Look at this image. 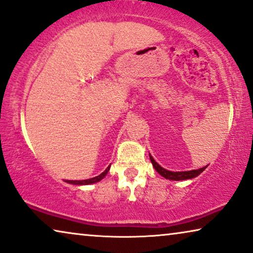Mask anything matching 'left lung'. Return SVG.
Listing matches in <instances>:
<instances>
[{
    "instance_id": "1",
    "label": "left lung",
    "mask_w": 253,
    "mask_h": 253,
    "mask_svg": "<svg viewBox=\"0 0 253 253\" xmlns=\"http://www.w3.org/2000/svg\"><path fill=\"white\" fill-rule=\"evenodd\" d=\"M151 162L153 165V167L155 170H157L159 174L161 176H164L165 178L167 179H171V181H182V179H191L193 177H197V176L202 174V172L205 170L206 167L200 168V169H195V170H189V171H170L167 170V169L162 168L158 162H155V160L152 158V155H150Z\"/></svg>"
}]
</instances>
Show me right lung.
I'll use <instances>...</instances> for the list:
<instances>
[{
    "label": "right lung",
    "instance_id": "right-lung-1",
    "mask_svg": "<svg viewBox=\"0 0 253 253\" xmlns=\"http://www.w3.org/2000/svg\"><path fill=\"white\" fill-rule=\"evenodd\" d=\"M109 168H110V166H109V167H107L106 170L103 171V172H101V174H100L99 176H95V177H93V178L84 179V181H65V182L70 183V184H75V185H87V184H93V183H96V182L101 181V179L107 175V172H108Z\"/></svg>",
    "mask_w": 253,
    "mask_h": 253
}]
</instances>
